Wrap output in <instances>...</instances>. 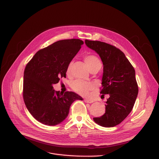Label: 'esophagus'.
<instances>
[{
	"instance_id": "esophagus-1",
	"label": "esophagus",
	"mask_w": 159,
	"mask_h": 159,
	"mask_svg": "<svg viewBox=\"0 0 159 159\" xmlns=\"http://www.w3.org/2000/svg\"><path fill=\"white\" fill-rule=\"evenodd\" d=\"M84 102L86 103H89V104H91L94 102L93 100H91V99H89V98H85L84 99Z\"/></svg>"
}]
</instances>
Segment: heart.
<instances>
[{"instance_id":"obj_1","label":"heart","mask_w":159,"mask_h":159,"mask_svg":"<svg viewBox=\"0 0 159 159\" xmlns=\"http://www.w3.org/2000/svg\"><path fill=\"white\" fill-rule=\"evenodd\" d=\"M84 61L88 66L89 70L91 71L93 69L101 68V62L99 60V58L93 55H88L84 57ZM71 62H70L66 69V73L69 74L71 70ZM71 87L73 89L76 91L80 95H86L88 91L93 88V84L91 82H87L82 81L80 80H75L73 83Z\"/></svg>"}]
</instances>
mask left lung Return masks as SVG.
<instances>
[{"label":"left lung","instance_id":"obj_1","mask_svg":"<svg viewBox=\"0 0 159 159\" xmlns=\"http://www.w3.org/2000/svg\"><path fill=\"white\" fill-rule=\"evenodd\" d=\"M86 45L98 54L103 64L102 95L110 97L106 102L105 113L94 117L102 127H114L131 111L138 95L135 71L124 53L116 47L101 41L85 40Z\"/></svg>","mask_w":159,"mask_h":159}]
</instances>
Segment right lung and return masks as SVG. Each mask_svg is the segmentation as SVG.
I'll use <instances>...</instances> for the list:
<instances>
[{
	"label": "right lung",
	"instance_id": "1",
	"mask_svg": "<svg viewBox=\"0 0 159 159\" xmlns=\"http://www.w3.org/2000/svg\"><path fill=\"white\" fill-rule=\"evenodd\" d=\"M84 42L72 39L55 42L37 52L24 73L23 98L28 110L37 120L48 126L64 121L71 104L82 98L72 91L64 93L53 85L66 77V69Z\"/></svg>",
	"mask_w": 159,
	"mask_h": 159
}]
</instances>
